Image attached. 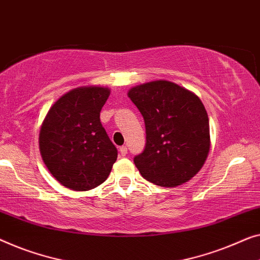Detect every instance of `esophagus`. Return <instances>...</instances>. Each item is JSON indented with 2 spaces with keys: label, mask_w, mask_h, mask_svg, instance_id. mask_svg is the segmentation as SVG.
<instances>
[{
  "label": "esophagus",
  "mask_w": 260,
  "mask_h": 260,
  "mask_svg": "<svg viewBox=\"0 0 260 260\" xmlns=\"http://www.w3.org/2000/svg\"><path fill=\"white\" fill-rule=\"evenodd\" d=\"M119 153H121L122 156H126V153H127L126 146H121V148H119Z\"/></svg>",
  "instance_id": "obj_1"
}]
</instances>
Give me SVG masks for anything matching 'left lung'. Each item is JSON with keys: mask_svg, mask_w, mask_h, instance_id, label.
Here are the masks:
<instances>
[{"mask_svg": "<svg viewBox=\"0 0 260 260\" xmlns=\"http://www.w3.org/2000/svg\"><path fill=\"white\" fill-rule=\"evenodd\" d=\"M127 96L145 123V148L134 158L143 178L165 187L190 180L210 151L209 117L199 97L163 80L134 86Z\"/></svg>", "mask_w": 260, "mask_h": 260, "instance_id": "left-lung-1", "label": "left lung"}]
</instances>
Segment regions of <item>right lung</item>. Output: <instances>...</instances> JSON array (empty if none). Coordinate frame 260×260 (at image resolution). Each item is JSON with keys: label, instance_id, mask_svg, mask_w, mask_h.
<instances>
[{"label": "right lung", "instance_id": "obj_1", "mask_svg": "<svg viewBox=\"0 0 260 260\" xmlns=\"http://www.w3.org/2000/svg\"><path fill=\"white\" fill-rule=\"evenodd\" d=\"M110 95L103 86H80L56 101L40 130V151L50 174L63 186L88 191L99 186L117 159L100 119Z\"/></svg>", "mask_w": 260, "mask_h": 260}]
</instances>
